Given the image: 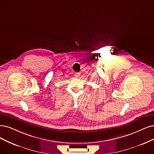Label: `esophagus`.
<instances>
[{
	"label": "esophagus",
	"mask_w": 154,
	"mask_h": 154,
	"mask_svg": "<svg viewBox=\"0 0 154 154\" xmlns=\"http://www.w3.org/2000/svg\"><path fill=\"white\" fill-rule=\"evenodd\" d=\"M74 75H75V77H79V76H80V73H75Z\"/></svg>",
	"instance_id": "34e87169"
}]
</instances>
